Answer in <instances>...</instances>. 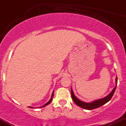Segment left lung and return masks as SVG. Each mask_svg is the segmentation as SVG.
Instances as JSON below:
<instances>
[{"mask_svg": "<svg viewBox=\"0 0 126 126\" xmlns=\"http://www.w3.org/2000/svg\"><path fill=\"white\" fill-rule=\"evenodd\" d=\"M115 83H116L115 87L112 89V91H111L107 96H106L105 97L103 98H101V99L94 101L91 102H83V101H80L79 99H78V98L75 95L74 93H73V90H72V88H71V95L72 99H73V101L75 102V103L76 104V105L82 108H84L85 110H93L95 109V108H98L99 107L103 105L104 104H106L107 102H108L109 101H110L112 96H113L114 92H115V89H116L117 85V77H116V79H115Z\"/></svg>", "mask_w": 126, "mask_h": 126, "instance_id": "left-lung-1", "label": "left lung"}]
</instances>
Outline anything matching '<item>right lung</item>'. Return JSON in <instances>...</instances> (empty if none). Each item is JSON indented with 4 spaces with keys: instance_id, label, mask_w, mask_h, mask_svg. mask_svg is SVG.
Instances as JSON below:
<instances>
[{
    "instance_id": "add662e5",
    "label": "right lung",
    "mask_w": 126,
    "mask_h": 126,
    "mask_svg": "<svg viewBox=\"0 0 126 126\" xmlns=\"http://www.w3.org/2000/svg\"><path fill=\"white\" fill-rule=\"evenodd\" d=\"M53 95H54V91H53V94H52V95H51V98H50V100H49V101H48V102H47V103L46 104H44V105H43V106H41V107H40V108H43V107H46V106H47V105H48L50 103V102H51V101H52V99H53ZM30 108H32V107H30Z\"/></svg>"
}]
</instances>
